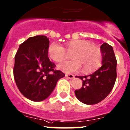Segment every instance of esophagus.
Wrapping results in <instances>:
<instances>
[{
	"label": "esophagus",
	"instance_id": "34e87169",
	"mask_svg": "<svg viewBox=\"0 0 130 130\" xmlns=\"http://www.w3.org/2000/svg\"><path fill=\"white\" fill-rule=\"evenodd\" d=\"M65 77L67 78H69V79H73V78H74V76L72 75V74H65Z\"/></svg>",
	"mask_w": 130,
	"mask_h": 130
}]
</instances>
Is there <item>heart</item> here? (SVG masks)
<instances>
[{
  "mask_svg": "<svg viewBox=\"0 0 130 130\" xmlns=\"http://www.w3.org/2000/svg\"><path fill=\"white\" fill-rule=\"evenodd\" d=\"M66 51L74 53L72 61H66L58 65V68L67 73L77 72L83 69L85 73L92 72L100 65L102 54L100 48L84 39L69 41L65 44ZM63 46L56 43H52L48 48L49 57L56 62L63 60L67 52Z\"/></svg>",
  "mask_w": 130,
  "mask_h": 130,
  "instance_id": "heart-1",
  "label": "heart"
}]
</instances>
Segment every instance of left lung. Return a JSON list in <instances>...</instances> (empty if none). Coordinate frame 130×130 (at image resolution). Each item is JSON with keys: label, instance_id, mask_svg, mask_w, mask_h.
<instances>
[{"label": "left lung", "instance_id": "8db88e82", "mask_svg": "<svg viewBox=\"0 0 130 130\" xmlns=\"http://www.w3.org/2000/svg\"><path fill=\"white\" fill-rule=\"evenodd\" d=\"M100 50L102 66L91 74L78 77L83 81L82 87L74 93L78 100L85 104H96L104 100L110 93L116 80L117 63L113 47L104 43Z\"/></svg>", "mask_w": 130, "mask_h": 130}]
</instances>
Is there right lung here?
<instances>
[{"mask_svg":"<svg viewBox=\"0 0 130 130\" xmlns=\"http://www.w3.org/2000/svg\"><path fill=\"white\" fill-rule=\"evenodd\" d=\"M49 39L45 36L29 37L21 44L15 56L14 79L20 92L28 99L40 102L47 99L57 82L65 76L55 71L48 56Z\"/></svg>","mask_w":130,"mask_h":130,"instance_id":"1","label":"right lung"}]
</instances>
